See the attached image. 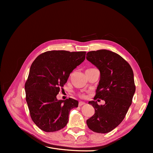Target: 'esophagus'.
Returning <instances> with one entry per match:
<instances>
[{
	"mask_svg": "<svg viewBox=\"0 0 153 153\" xmlns=\"http://www.w3.org/2000/svg\"><path fill=\"white\" fill-rule=\"evenodd\" d=\"M85 103L84 102V101H80L79 103H78V105H79V106H82V105H85Z\"/></svg>",
	"mask_w": 153,
	"mask_h": 153,
	"instance_id": "1",
	"label": "esophagus"
}]
</instances>
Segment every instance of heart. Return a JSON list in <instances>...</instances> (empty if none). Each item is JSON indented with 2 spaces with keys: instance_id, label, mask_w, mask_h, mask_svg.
<instances>
[{
  "instance_id": "1",
  "label": "heart",
  "mask_w": 153,
  "mask_h": 153,
  "mask_svg": "<svg viewBox=\"0 0 153 153\" xmlns=\"http://www.w3.org/2000/svg\"><path fill=\"white\" fill-rule=\"evenodd\" d=\"M80 97H82V98H83V97H84V95L81 94V95H80Z\"/></svg>"
}]
</instances>
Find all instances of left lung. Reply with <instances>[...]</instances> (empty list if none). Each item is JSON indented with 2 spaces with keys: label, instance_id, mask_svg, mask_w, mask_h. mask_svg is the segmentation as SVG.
I'll list each match as a JSON object with an SVG mask.
<instances>
[{
  "label": "left lung",
  "instance_id": "8db88e82",
  "mask_svg": "<svg viewBox=\"0 0 153 153\" xmlns=\"http://www.w3.org/2000/svg\"><path fill=\"white\" fill-rule=\"evenodd\" d=\"M87 55L88 61L100 71L94 100L105 101L103 105H99L95 101H89L95 114L87 120V124L94 132L106 133L123 121L131 105L135 92L133 72L126 60L110 50L91 51Z\"/></svg>",
  "mask_w": 153,
  "mask_h": 153
}]
</instances>
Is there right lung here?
Masks as SVG:
<instances>
[{
    "mask_svg": "<svg viewBox=\"0 0 153 153\" xmlns=\"http://www.w3.org/2000/svg\"><path fill=\"white\" fill-rule=\"evenodd\" d=\"M86 52L48 51L32 62L25 84V99L30 117L41 130L59 131L66 126L70 110L78 101L57 100L56 96L77 66L84 62Z\"/></svg>",
    "mask_w": 153,
    "mask_h": 153,
    "instance_id": "right-lung-1",
    "label": "right lung"
}]
</instances>
